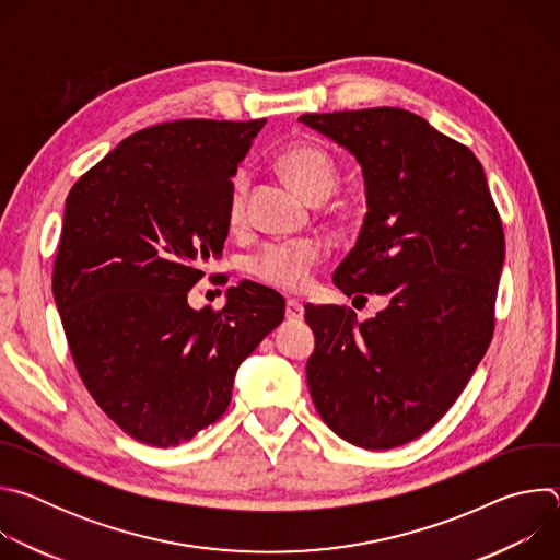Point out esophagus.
<instances>
[{"label":"esophagus","mask_w":560,"mask_h":560,"mask_svg":"<svg viewBox=\"0 0 560 560\" xmlns=\"http://www.w3.org/2000/svg\"><path fill=\"white\" fill-rule=\"evenodd\" d=\"M285 316L290 318V322H299V318H303V305L294 299H288L285 301Z\"/></svg>","instance_id":"1"}]
</instances>
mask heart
I'll return each mask as SVG.
<instances>
[{
	"instance_id": "obj_1",
	"label": "heart",
	"mask_w": 560,
	"mask_h": 560,
	"mask_svg": "<svg viewBox=\"0 0 560 560\" xmlns=\"http://www.w3.org/2000/svg\"><path fill=\"white\" fill-rule=\"evenodd\" d=\"M279 173L310 201L322 203L332 197L339 184V168L332 154L314 143H292L277 154ZM250 177L238 168L228 190V221L242 225L246 219ZM322 246L310 238L303 242L270 244L248 261V270L261 283L283 290L301 292L310 285L314 268L322 261Z\"/></svg>"
}]
</instances>
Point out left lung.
<instances>
[{"instance_id":"left-lung-1","label":"left lung","mask_w":560,"mask_h":560,"mask_svg":"<svg viewBox=\"0 0 560 560\" xmlns=\"http://www.w3.org/2000/svg\"><path fill=\"white\" fill-rule=\"evenodd\" d=\"M299 121L348 148L365 179V221L335 285L389 299L363 324L346 305H305L307 387L348 443L398 447L441 421L490 348L503 223L474 152L410 110Z\"/></svg>"}]
</instances>
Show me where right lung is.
I'll use <instances>...</instances> for the list:
<instances>
[{
	"instance_id": "add662e5",
	"label": "right lung",
	"mask_w": 560,
	"mask_h": 560,
	"mask_svg": "<svg viewBox=\"0 0 560 560\" xmlns=\"http://www.w3.org/2000/svg\"><path fill=\"white\" fill-rule=\"evenodd\" d=\"M266 119H177L126 137L70 188L52 294L74 368L132 439L190 441L230 406L236 368L283 322L242 281L192 310L201 264L228 236V190Z\"/></svg>"
}]
</instances>
